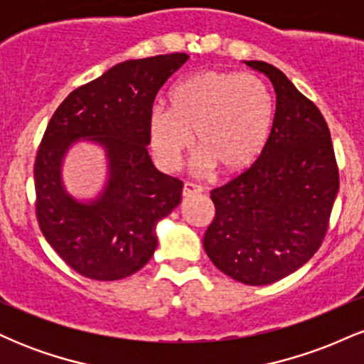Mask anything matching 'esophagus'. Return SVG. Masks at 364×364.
Here are the masks:
<instances>
[{"label": "esophagus", "mask_w": 364, "mask_h": 364, "mask_svg": "<svg viewBox=\"0 0 364 364\" xmlns=\"http://www.w3.org/2000/svg\"><path fill=\"white\" fill-rule=\"evenodd\" d=\"M202 191H203V188L200 185H195V183L186 181L185 185H183V196H191L196 193H202Z\"/></svg>", "instance_id": "34e87169"}]
</instances>
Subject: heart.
Segmentation results:
<instances>
[{
	"mask_svg": "<svg viewBox=\"0 0 364 364\" xmlns=\"http://www.w3.org/2000/svg\"><path fill=\"white\" fill-rule=\"evenodd\" d=\"M171 109L156 107L150 140L166 169H176L195 133L196 168L241 173L269 144L275 104L262 78L235 70H200L179 78L169 92Z\"/></svg>",
	"mask_w": 364,
	"mask_h": 364,
	"instance_id": "b5f03b06",
	"label": "heart"
}]
</instances>
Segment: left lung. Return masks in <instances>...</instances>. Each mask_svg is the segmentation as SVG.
<instances>
[{
	"mask_svg": "<svg viewBox=\"0 0 364 364\" xmlns=\"http://www.w3.org/2000/svg\"><path fill=\"white\" fill-rule=\"evenodd\" d=\"M275 90L274 127L257 162L210 191L215 215L203 248L235 281L265 286L304 265L323 241L339 168L318 107L265 61H245Z\"/></svg>",
	"mask_w": 364,
	"mask_h": 364,
	"instance_id": "1",
	"label": "left lung"
}]
</instances>
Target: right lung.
Listing matches in <instances>:
<instances>
[{
	"label": "right lung",
	"mask_w": 364,
	"mask_h": 364,
	"mask_svg": "<svg viewBox=\"0 0 364 364\" xmlns=\"http://www.w3.org/2000/svg\"><path fill=\"white\" fill-rule=\"evenodd\" d=\"M186 53L129 60L75 89L49 119L34 164L36 215L53 250L83 277L119 281L157 248L156 225L181 202L183 181L161 173L147 152L157 92ZM107 149L110 179L89 204L64 191L60 162L75 139Z\"/></svg>",
	"instance_id": "1"
}]
</instances>
